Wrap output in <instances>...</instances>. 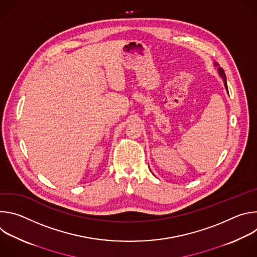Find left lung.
Segmentation results:
<instances>
[{
  "instance_id": "obj_1",
  "label": "left lung",
  "mask_w": 257,
  "mask_h": 257,
  "mask_svg": "<svg viewBox=\"0 0 257 257\" xmlns=\"http://www.w3.org/2000/svg\"><path fill=\"white\" fill-rule=\"evenodd\" d=\"M214 64V66H216L217 67V72H218V74H219V76L222 77V79H223V81H224V84H225V88L227 89V91H228V86H227V78H226V74H225V72H224V70L218 66V64H216V63H213Z\"/></svg>"
}]
</instances>
